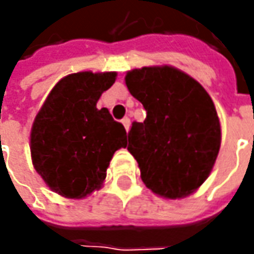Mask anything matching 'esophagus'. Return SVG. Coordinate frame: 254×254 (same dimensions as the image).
<instances>
[{"mask_svg":"<svg viewBox=\"0 0 254 254\" xmlns=\"http://www.w3.org/2000/svg\"><path fill=\"white\" fill-rule=\"evenodd\" d=\"M122 123H123V126H124V128L128 131V128H130V119H128V117H124V119L122 120Z\"/></svg>","mask_w":254,"mask_h":254,"instance_id":"34e87169","label":"esophagus"}]
</instances>
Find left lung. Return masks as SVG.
I'll use <instances>...</instances> for the list:
<instances>
[{
	"mask_svg": "<svg viewBox=\"0 0 254 254\" xmlns=\"http://www.w3.org/2000/svg\"><path fill=\"white\" fill-rule=\"evenodd\" d=\"M147 117L132 123L127 150L147 188L168 199L192 193L209 177L220 147L215 104L195 79L171 66L134 69L126 76Z\"/></svg>",
	"mask_w": 254,
	"mask_h": 254,
	"instance_id": "1",
	"label": "left lung"
}]
</instances>
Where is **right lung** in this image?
Listing matches in <instances>:
<instances>
[{"mask_svg":"<svg viewBox=\"0 0 254 254\" xmlns=\"http://www.w3.org/2000/svg\"><path fill=\"white\" fill-rule=\"evenodd\" d=\"M114 82V72L69 74L56 83L35 119V170L62 196L79 199L99 190L113 154L127 147L124 126L107 109L96 107Z\"/></svg>","mask_w":254,"mask_h":254,"instance_id":"obj_1","label":"right lung"}]
</instances>
